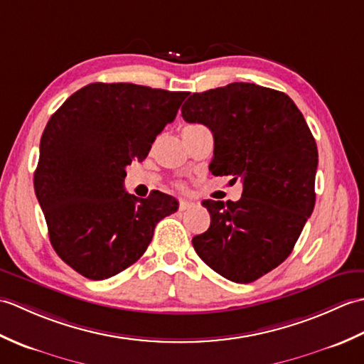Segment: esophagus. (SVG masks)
<instances>
[{
  "mask_svg": "<svg viewBox=\"0 0 364 364\" xmlns=\"http://www.w3.org/2000/svg\"><path fill=\"white\" fill-rule=\"evenodd\" d=\"M196 206V202L194 200H189V198H181L180 200V210L184 211V210H189V208Z\"/></svg>",
  "mask_w": 364,
  "mask_h": 364,
  "instance_id": "34e87169",
  "label": "esophagus"
}]
</instances>
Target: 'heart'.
Listing matches in <instances>:
<instances>
[{"label":"heart","instance_id":"obj_1","mask_svg":"<svg viewBox=\"0 0 364 364\" xmlns=\"http://www.w3.org/2000/svg\"><path fill=\"white\" fill-rule=\"evenodd\" d=\"M194 127H197V125H194Z\"/></svg>","mask_w":364,"mask_h":364}]
</instances>
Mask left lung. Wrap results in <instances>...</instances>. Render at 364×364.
Wrapping results in <instances>:
<instances>
[{"instance_id":"left-lung-1","label":"left lung","mask_w":364,"mask_h":364,"mask_svg":"<svg viewBox=\"0 0 364 364\" xmlns=\"http://www.w3.org/2000/svg\"><path fill=\"white\" fill-rule=\"evenodd\" d=\"M181 115L211 129L213 175L241 178L244 188L237 202L203 200L211 225L192 245L227 280H258L289 257L313 213L311 131L288 95L252 82L192 94Z\"/></svg>"}]
</instances>
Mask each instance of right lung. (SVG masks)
I'll use <instances>...</instances> for the list:
<instances>
[{
  "label": "right lung",
  "mask_w": 364,
  "mask_h": 364,
  "mask_svg": "<svg viewBox=\"0 0 364 364\" xmlns=\"http://www.w3.org/2000/svg\"><path fill=\"white\" fill-rule=\"evenodd\" d=\"M189 92L92 82L51 115L41 139L34 189L59 258L90 280L117 275L142 257L156 223L178 202L123 188Z\"/></svg>",
  "instance_id": "obj_1"
}]
</instances>
